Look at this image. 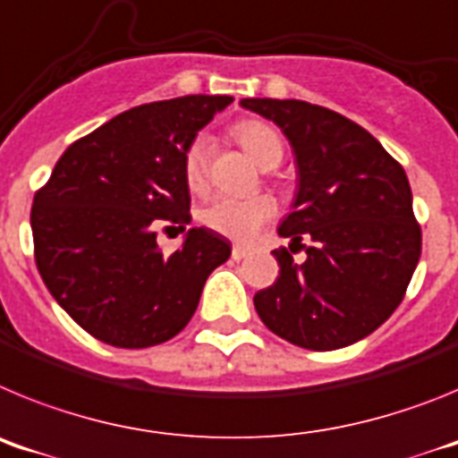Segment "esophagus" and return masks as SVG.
<instances>
[{"instance_id":"1","label":"esophagus","mask_w":458,"mask_h":458,"mask_svg":"<svg viewBox=\"0 0 458 458\" xmlns=\"http://www.w3.org/2000/svg\"><path fill=\"white\" fill-rule=\"evenodd\" d=\"M248 252H250V250L245 248V245H233V248H232V259H233V261H241V259L248 257Z\"/></svg>"}]
</instances>
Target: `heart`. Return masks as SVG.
<instances>
[{"instance_id": "heart-1", "label": "heart", "mask_w": 458, "mask_h": 458, "mask_svg": "<svg viewBox=\"0 0 458 458\" xmlns=\"http://www.w3.org/2000/svg\"><path fill=\"white\" fill-rule=\"evenodd\" d=\"M233 137L261 167H277L282 163V157H284L282 137L268 121H238L233 125ZM183 176L190 190H194V192L204 190L206 179H208V141L204 137H194L188 148H185ZM275 213H277V206L266 194L248 197V199L217 194V197H213V199L201 206L199 220L201 225L208 226L210 232L222 233V236L232 238V241L248 242L273 220Z\"/></svg>"}]
</instances>
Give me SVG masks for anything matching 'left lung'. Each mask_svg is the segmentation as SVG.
Returning a JSON list of instances; mask_svg holds the SVG:
<instances>
[{
	"label": "left lung",
	"instance_id": "8db88e82",
	"mask_svg": "<svg viewBox=\"0 0 458 458\" xmlns=\"http://www.w3.org/2000/svg\"><path fill=\"white\" fill-rule=\"evenodd\" d=\"M289 137L301 172L279 236L310 237L305 264L275 250L279 275L254 295L268 330L310 351L360 342L392 317L422 252L406 172L362 125L305 100L242 98Z\"/></svg>",
	"mask_w": 458,
	"mask_h": 458
}]
</instances>
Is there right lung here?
I'll list each match as a JSON object with an SVG mask.
<instances>
[{"label": "right lung", "instance_id": "1", "mask_svg": "<svg viewBox=\"0 0 458 458\" xmlns=\"http://www.w3.org/2000/svg\"><path fill=\"white\" fill-rule=\"evenodd\" d=\"M232 96H183L132 107L72 141L36 190L31 233L38 273L55 301L91 337L147 349L179 335L206 279L232 245L190 229L163 257L157 226L185 232L190 190L183 156Z\"/></svg>", "mask_w": 458, "mask_h": 458}]
</instances>
